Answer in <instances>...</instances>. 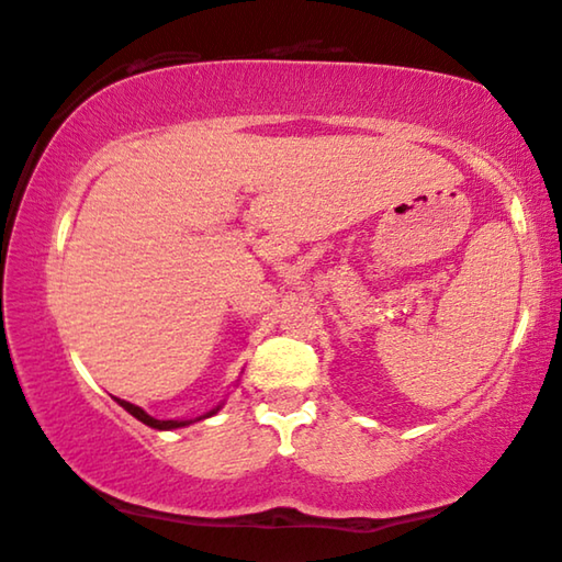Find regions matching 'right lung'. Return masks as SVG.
Returning <instances> with one entry per match:
<instances>
[{
  "instance_id": "obj_1",
  "label": "right lung",
  "mask_w": 562,
  "mask_h": 562,
  "mask_svg": "<svg viewBox=\"0 0 562 562\" xmlns=\"http://www.w3.org/2000/svg\"><path fill=\"white\" fill-rule=\"evenodd\" d=\"M119 401V404L125 408V412H128L131 416H136L138 422H144L146 426H150V429H161V431H169V429H181V426H189V424H194V422H201V418H209V416H214L216 412H220V408H214V412H209V414H204V416H199V418H194V422H158V418H154V416H148L144 408L140 406H136V404H128V401H123V398H115Z\"/></svg>"
}]
</instances>
